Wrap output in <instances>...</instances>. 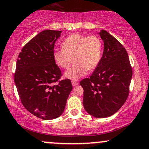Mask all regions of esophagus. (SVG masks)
Masks as SVG:
<instances>
[{"label":"esophagus","instance_id":"esophagus-1","mask_svg":"<svg viewBox=\"0 0 149 149\" xmlns=\"http://www.w3.org/2000/svg\"><path fill=\"white\" fill-rule=\"evenodd\" d=\"M71 83H72L73 86H76V85L78 84V82H76V81H72V82H71Z\"/></svg>","mask_w":149,"mask_h":149}]
</instances>
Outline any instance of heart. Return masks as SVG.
<instances>
[{"label":"heart","mask_w":149,"mask_h":149,"mask_svg":"<svg viewBox=\"0 0 149 149\" xmlns=\"http://www.w3.org/2000/svg\"><path fill=\"white\" fill-rule=\"evenodd\" d=\"M103 45L97 36L74 33L62 42V49H54L53 58L55 63L63 69L73 67L64 73L65 78L76 80L86 74L87 71H93L98 66L102 54Z\"/></svg>","instance_id":"obj_1"}]
</instances>
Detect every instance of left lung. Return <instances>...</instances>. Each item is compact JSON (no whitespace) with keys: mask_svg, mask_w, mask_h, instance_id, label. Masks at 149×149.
<instances>
[{"mask_svg":"<svg viewBox=\"0 0 149 149\" xmlns=\"http://www.w3.org/2000/svg\"><path fill=\"white\" fill-rule=\"evenodd\" d=\"M104 52L98 66L90 78L80 81L83 104L90 115L109 117L122 107L129 95L132 71L127 51L105 30H101Z\"/></svg>","mask_w":149,"mask_h":149,"instance_id":"8db88e82","label":"left lung"}]
</instances>
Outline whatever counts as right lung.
Segmentation results:
<instances>
[{
	"instance_id": "obj_1",
	"label": "right lung",
	"mask_w": 149,
	"mask_h": 149,
	"mask_svg": "<svg viewBox=\"0 0 149 149\" xmlns=\"http://www.w3.org/2000/svg\"><path fill=\"white\" fill-rule=\"evenodd\" d=\"M61 31L45 30L29 40L17 60L15 83L24 107L42 120H52L64 112L73 87L69 79L53 85L61 76L53 58Z\"/></svg>"
}]
</instances>
